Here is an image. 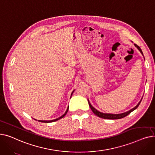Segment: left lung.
I'll use <instances>...</instances> for the list:
<instances>
[{
	"instance_id": "1",
	"label": "left lung",
	"mask_w": 155,
	"mask_h": 155,
	"mask_svg": "<svg viewBox=\"0 0 155 155\" xmlns=\"http://www.w3.org/2000/svg\"><path fill=\"white\" fill-rule=\"evenodd\" d=\"M134 45H135V46H136V48H137L138 49V50L141 52V53L143 55V52H142L141 48L138 46V45L137 44H134ZM141 100H142V99H141V101H140V103H139L137 105H136L134 107H133V109H131V110H130V111H127V112H125V113H121V114H107V113H101V112H99V111H97L94 107H93L91 106V103L89 102V101H88V103H89V106H90V108L91 109L92 111H93V112L94 113V114H96L97 116H98V117H99L103 118V119H107V120H117V119H121V118H123V117H125V116H128V115L130 113H131L133 111H134V110H136V109L137 108V107H138V106L140 105V103H141Z\"/></svg>"
}]
</instances>
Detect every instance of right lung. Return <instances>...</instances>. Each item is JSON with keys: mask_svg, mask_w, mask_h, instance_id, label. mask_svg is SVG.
Wrapping results in <instances>:
<instances>
[{"mask_svg": "<svg viewBox=\"0 0 155 155\" xmlns=\"http://www.w3.org/2000/svg\"><path fill=\"white\" fill-rule=\"evenodd\" d=\"M73 93V92H72ZM68 110H67V111H66V113L64 114L62 116H61V117H58V118H57V119H56V120H51V121H41V120H38V121H39V122H42V123H51V122H54V121H58V120H60V119H61V118H62L66 114H67V113H68Z\"/></svg>", "mask_w": 155, "mask_h": 155, "instance_id": "add662e5", "label": "right lung"}]
</instances>
